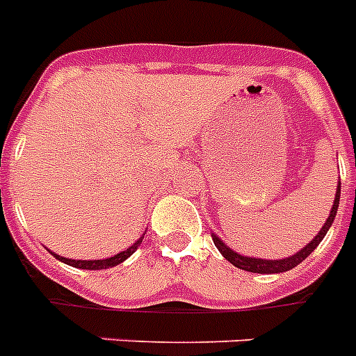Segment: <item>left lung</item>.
I'll return each mask as SVG.
<instances>
[{
  "instance_id": "obj_1",
  "label": "left lung",
  "mask_w": 356,
  "mask_h": 356,
  "mask_svg": "<svg viewBox=\"0 0 356 356\" xmlns=\"http://www.w3.org/2000/svg\"><path fill=\"white\" fill-rule=\"evenodd\" d=\"M338 204H340V181H338V186H337V195H334V203L331 207V212H329V218L325 219V223L323 227L320 228L318 234L314 236L313 241H309L302 250H298L296 254L293 256H289V258H282V259H263V258H250V256H241L238 254L236 250H232L230 247L219 239V236H216L213 232L212 234V239H213V245L218 247V250L223 254V258L228 259V261L232 263L234 267L241 268V270H247V273H258V274H278V273H287L291 268H294L296 265L303 261V259L307 258L309 254L313 252L314 248L318 247L320 241L325 238V234L327 230L331 228L333 225L334 218H337V212H338Z\"/></svg>"
}]
</instances>
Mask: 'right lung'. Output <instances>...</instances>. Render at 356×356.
Wrapping results in <instances>:
<instances>
[{
	"label": "right lung",
	"mask_w": 356,
	"mask_h": 356,
	"mask_svg": "<svg viewBox=\"0 0 356 356\" xmlns=\"http://www.w3.org/2000/svg\"><path fill=\"white\" fill-rule=\"evenodd\" d=\"M144 239V234L140 236V238L135 241V243L131 245L129 248H126V250H122V252L115 254V256H111V258H106V259H69V258H63V256H58V254L51 252L56 259H60L62 263H67V265H71V267H76V268H86V270H102V268H111L115 267V265H120L122 261H126V259L131 256L135 250H137L138 247H140V243H143Z\"/></svg>",
	"instance_id": "obj_1"
}]
</instances>
